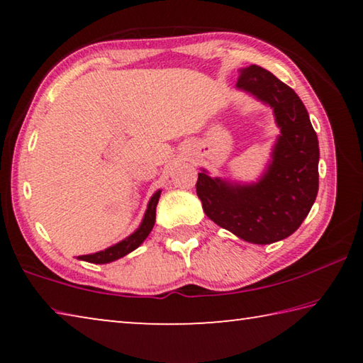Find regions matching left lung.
<instances>
[{
    "label": "left lung",
    "instance_id": "8db88e82",
    "mask_svg": "<svg viewBox=\"0 0 363 363\" xmlns=\"http://www.w3.org/2000/svg\"><path fill=\"white\" fill-rule=\"evenodd\" d=\"M237 86L274 108L280 136L262 179L232 186L199 173L196 195L213 223L250 243L284 240L309 214L318 192V139L298 94L259 65L238 70Z\"/></svg>",
    "mask_w": 363,
    "mask_h": 363
}]
</instances>
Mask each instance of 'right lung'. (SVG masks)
Masks as SVG:
<instances>
[{"label":"right lung","instance_id":"add662e5","mask_svg":"<svg viewBox=\"0 0 363 363\" xmlns=\"http://www.w3.org/2000/svg\"><path fill=\"white\" fill-rule=\"evenodd\" d=\"M160 194H162V192L158 190V192L150 199L149 208H147V211H145L143 224L139 225V229L134 232L133 235L128 237L126 240L113 245V247H110V248L104 250V251H99V253L79 256V259L93 262V264H106V262H112L115 259H120V257L126 256L128 253H131L133 250H136L139 245L145 240L147 235H149L150 230H152L153 224H155V210H157Z\"/></svg>","mask_w":363,"mask_h":363}]
</instances>
